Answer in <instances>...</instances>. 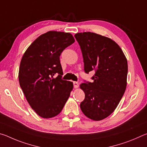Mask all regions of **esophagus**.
<instances>
[{"label": "esophagus", "instance_id": "obj_1", "mask_svg": "<svg viewBox=\"0 0 147 147\" xmlns=\"http://www.w3.org/2000/svg\"><path fill=\"white\" fill-rule=\"evenodd\" d=\"M73 86L74 88H78L79 87V84L77 82H73Z\"/></svg>", "mask_w": 147, "mask_h": 147}]
</instances>
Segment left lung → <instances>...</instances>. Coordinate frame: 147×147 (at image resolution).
I'll list each match as a JSON object with an SVG mask.
<instances>
[{"label":"left lung","mask_w":147,"mask_h":147,"mask_svg":"<svg viewBox=\"0 0 147 147\" xmlns=\"http://www.w3.org/2000/svg\"><path fill=\"white\" fill-rule=\"evenodd\" d=\"M74 37L82 53L84 71L95 73L93 82L80 84L85 93L80 108L92 120H102L113 112L126 90L127 59L112 39L90 32Z\"/></svg>","instance_id":"8db88e82"}]
</instances>
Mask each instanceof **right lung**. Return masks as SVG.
I'll list each match as a JSON object with an SVG mask.
<instances>
[{"mask_svg":"<svg viewBox=\"0 0 147 147\" xmlns=\"http://www.w3.org/2000/svg\"><path fill=\"white\" fill-rule=\"evenodd\" d=\"M74 42L70 33L49 31L39 36L24 53L20 63V86L31 108L41 117L61 112L73 88L62 80L59 56ZM55 74H58L55 78Z\"/></svg>","mask_w":147,"mask_h":147,"instance_id":"right-lung-1","label":"right lung"}]
</instances>
